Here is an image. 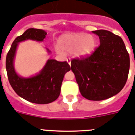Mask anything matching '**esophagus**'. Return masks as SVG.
<instances>
[{
	"label": "esophagus",
	"mask_w": 135,
	"mask_h": 135,
	"mask_svg": "<svg viewBox=\"0 0 135 135\" xmlns=\"http://www.w3.org/2000/svg\"><path fill=\"white\" fill-rule=\"evenodd\" d=\"M66 61L68 62V64H69V66H71V59H66Z\"/></svg>",
	"instance_id": "34e87169"
}]
</instances>
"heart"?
Instances as JSON below:
<instances>
[{
  "label": "heart",
  "instance_id": "heart-1",
  "mask_svg": "<svg viewBox=\"0 0 135 135\" xmlns=\"http://www.w3.org/2000/svg\"><path fill=\"white\" fill-rule=\"evenodd\" d=\"M96 45L95 38L89 34L68 33L59 37L56 51L61 56L74 54L79 59H86L93 54Z\"/></svg>",
  "mask_w": 135,
  "mask_h": 135
}]
</instances>
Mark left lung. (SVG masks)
<instances>
[{"label":"left lung","instance_id":"left-lung-1","mask_svg":"<svg viewBox=\"0 0 135 135\" xmlns=\"http://www.w3.org/2000/svg\"><path fill=\"white\" fill-rule=\"evenodd\" d=\"M99 37L100 46L88 58L71 62L82 95L103 100L116 95L124 87L129 70V56L122 39L111 32H92Z\"/></svg>","mask_w":135,"mask_h":135}]
</instances>
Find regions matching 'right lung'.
<instances>
[{"label": "right lung", "mask_w": 135, "mask_h": 135, "mask_svg": "<svg viewBox=\"0 0 135 135\" xmlns=\"http://www.w3.org/2000/svg\"><path fill=\"white\" fill-rule=\"evenodd\" d=\"M47 35L45 30L30 28L17 37L11 46L6 60L8 78L13 90L19 96L33 103L47 104L59 98L65 74L71 67L66 61L48 59L45 64L33 76L24 77L19 75L14 67V60L19 42L25 40L42 42ZM48 53L50 50L46 48Z\"/></svg>", "instance_id": "1"}]
</instances>
